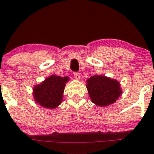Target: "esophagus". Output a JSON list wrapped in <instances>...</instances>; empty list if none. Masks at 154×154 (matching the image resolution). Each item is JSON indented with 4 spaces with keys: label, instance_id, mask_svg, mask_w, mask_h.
Wrapping results in <instances>:
<instances>
[{
    "label": "esophagus",
    "instance_id": "34e87169",
    "mask_svg": "<svg viewBox=\"0 0 154 154\" xmlns=\"http://www.w3.org/2000/svg\"><path fill=\"white\" fill-rule=\"evenodd\" d=\"M74 77H75V78L76 79H77V80H79V79H80V75H79V73H78V72H75V73H74Z\"/></svg>",
    "mask_w": 154,
    "mask_h": 154
}]
</instances>
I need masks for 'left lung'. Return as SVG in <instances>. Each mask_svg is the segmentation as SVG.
Instances as JSON below:
<instances>
[{
	"label": "left lung",
	"instance_id": "1",
	"mask_svg": "<svg viewBox=\"0 0 154 154\" xmlns=\"http://www.w3.org/2000/svg\"><path fill=\"white\" fill-rule=\"evenodd\" d=\"M86 82L90 98L98 106L105 107L115 103L122 93L120 82L106 76H92Z\"/></svg>",
	"mask_w": 154,
	"mask_h": 154
}]
</instances>
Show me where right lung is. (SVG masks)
I'll list each match as a JSON object with an SVG mask.
<instances>
[{"label":"right lung","mask_w":154,"mask_h":154,"mask_svg":"<svg viewBox=\"0 0 154 154\" xmlns=\"http://www.w3.org/2000/svg\"><path fill=\"white\" fill-rule=\"evenodd\" d=\"M69 77L52 75L33 88V98L35 103L45 109H54L62 103L63 94Z\"/></svg>","instance_id":"add662e5"}]
</instances>
